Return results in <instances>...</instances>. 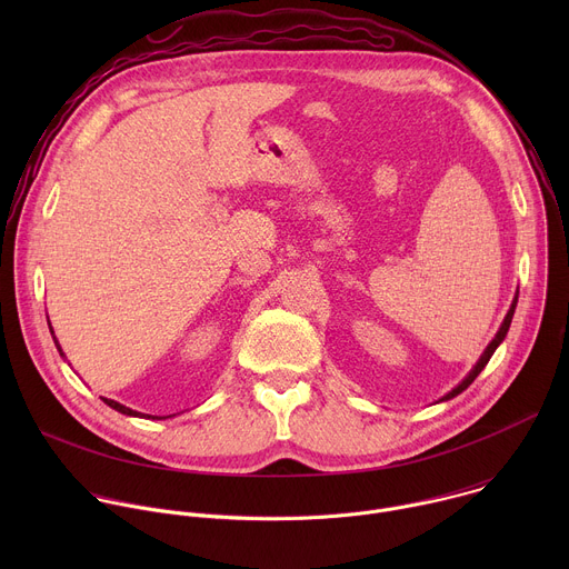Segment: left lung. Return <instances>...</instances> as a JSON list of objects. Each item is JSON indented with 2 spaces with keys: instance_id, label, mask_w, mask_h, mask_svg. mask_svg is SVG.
<instances>
[{
  "instance_id": "left-lung-1",
  "label": "left lung",
  "mask_w": 569,
  "mask_h": 569,
  "mask_svg": "<svg viewBox=\"0 0 569 569\" xmlns=\"http://www.w3.org/2000/svg\"><path fill=\"white\" fill-rule=\"evenodd\" d=\"M516 303H518V297L513 299V303H511V308H509V312H507V317H505V321H502V327H500L498 336L493 338V342H491L489 347H486V351L481 353V358H479V362L475 365V369H472V371H470V373H468V376L461 380V385H457V387H455L450 393H446V396H443V400H448V398H455L457 393H461V391H463V389H466V387H468V385H470V382H472V380H475V378L481 373V369H483L486 365H489L491 356L496 353V349L500 347V342L507 338V331H509V327H511V319H513V312H516Z\"/></svg>"
}]
</instances>
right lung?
Masks as SVG:
<instances>
[{
    "mask_svg": "<svg viewBox=\"0 0 569 569\" xmlns=\"http://www.w3.org/2000/svg\"><path fill=\"white\" fill-rule=\"evenodd\" d=\"M49 329H51V323H49ZM53 333V331H51ZM53 342H56V338H53ZM56 347H58V351H60V356H62V349H60V345L56 342ZM112 410H117V412H121V415H128V417H141L139 412H134V410H130V408H126V405H121V402H117V400H110V398H103ZM157 419V417H154ZM161 419V417H159ZM167 419V417H164Z\"/></svg>",
    "mask_w": 569,
    "mask_h": 569,
    "instance_id": "obj_1",
    "label": "right lung"
}]
</instances>
